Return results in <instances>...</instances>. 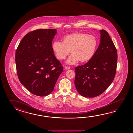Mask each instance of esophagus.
Here are the masks:
<instances>
[{
    "label": "esophagus",
    "instance_id": "obj_1",
    "mask_svg": "<svg viewBox=\"0 0 133 133\" xmlns=\"http://www.w3.org/2000/svg\"><path fill=\"white\" fill-rule=\"evenodd\" d=\"M64 68L66 70H70V68L69 67H67V66H65Z\"/></svg>",
    "mask_w": 133,
    "mask_h": 133
}]
</instances>
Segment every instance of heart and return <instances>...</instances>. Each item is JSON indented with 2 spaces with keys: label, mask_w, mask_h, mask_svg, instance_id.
Returning a JSON list of instances; mask_svg holds the SVG:
<instances>
[{
  "label": "heart",
  "mask_w": 133,
  "mask_h": 133,
  "mask_svg": "<svg viewBox=\"0 0 133 133\" xmlns=\"http://www.w3.org/2000/svg\"><path fill=\"white\" fill-rule=\"evenodd\" d=\"M98 41L95 36L86 33L74 32L65 35L62 43L55 42L52 50L57 58L63 60L70 53L72 55L66 63L72 65L79 61L81 63H88L95 54Z\"/></svg>",
  "instance_id": "obj_1"
}]
</instances>
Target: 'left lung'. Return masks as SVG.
<instances>
[{
  "label": "left lung",
  "mask_w": 133,
  "mask_h": 133,
  "mask_svg": "<svg viewBox=\"0 0 133 133\" xmlns=\"http://www.w3.org/2000/svg\"><path fill=\"white\" fill-rule=\"evenodd\" d=\"M100 42L92 59L75 68V85L81 95L91 98L100 95L113 81L117 54L108 33L100 30Z\"/></svg>",
  "instance_id": "obj_1"
}]
</instances>
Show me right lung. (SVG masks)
<instances>
[{"label": "right lung", "instance_id": "right-lung-1", "mask_svg": "<svg viewBox=\"0 0 133 133\" xmlns=\"http://www.w3.org/2000/svg\"><path fill=\"white\" fill-rule=\"evenodd\" d=\"M56 29H38L27 34L18 46L15 61L20 83L32 94L52 92L63 67L55 56L52 42Z\"/></svg>", "mask_w": 133, "mask_h": 133}]
</instances>
